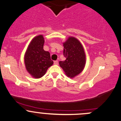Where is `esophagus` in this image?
Masks as SVG:
<instances>
[{"instance_id":"obj_1","label":"esophagus","mask_w":121,"mask_h":121,"mask_svg":"<svg viewBox=\"0 0 121 121\" xmlns=\"http://www.w3.org/2000/svg\"><path fill=\"white\" fill-rule=\"evenodd\" d=\"M54 64H55V65H58V61H57V60L54 61Z\"/></svg>"}]
</instances>
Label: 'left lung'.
<instances>
[{
	"instance_id": "obj_1",
	"label": "left lung",
	"mask_w": 121,
	"mask_h": 121,
	"mask_svg": "<svg viewBox=\"0 0 121 121\" xmlns=\"http://www.w3.org/2000/svg\"><path fill=\"white\" fill-rule=\"evenodd\" d=\"M63 54L66 60L59 62L68 77L73 78L83 71L86 65V54L82 43L73 37L63 43Z\"/></svg>"
}]
</instances>
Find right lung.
<instances>
[{
	"instance_id": "add662e5",
	"label": "right lung",
	"mask_w": 121,
	"mask_h": 121,
	"mask_svg": "<svg viewBox=\"0 0 121 121\" xmlns=\"http://www.w3.org/2000/svg\"><path fill=\"white\" fill-rule=\"evenodd\" d=\"M44 42L42 35L34 37L29 45L24 57L26 70L36 79L43 76L53 64L49 52L43 50Z\"/></svg>"
}]
</instances>
